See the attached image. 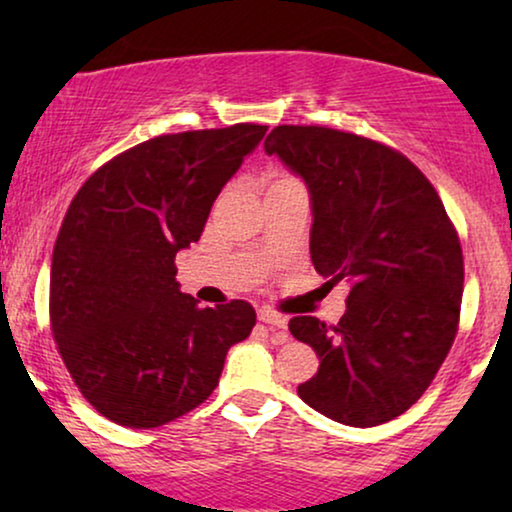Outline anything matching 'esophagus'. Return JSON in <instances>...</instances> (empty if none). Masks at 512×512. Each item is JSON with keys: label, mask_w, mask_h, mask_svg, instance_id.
I'll use <instances>...</instances> for the list:
<instances>
[{"label": "esophagus", "mask_w": 512, "mask_h": 512, "mask_svg": "<svg viewBox=\"0 0 512 512\" xmlns=\"http://www.w3.org/2000/svg\"><path fill=\"white\" fill-rule=\"evenodd\" d=\"M258 319H261L263 324H268L270 328H277V331L282 333V335H279L282 340L289 338V335H286V326H289V319H286L284 314H277L275 310H268V307H263V310L258 312Z\"/></svg>", "instance_id": "1"}]
</instances>
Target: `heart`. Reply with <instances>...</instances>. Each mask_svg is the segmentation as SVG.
Segmentation results:
<instances>
[{
    "instance_id": "1",
    "label": "heart",
    "mask_w": 512,
    "mask_h": 512,
    "mask_svg": "<svg viewBox=\"0 0 512 512\" xmlns=\"http://www.w3.org/2000/svg\"><path fill=\"white\" fill-rule=\"evenodd\" d=\"M279 181H286V179H279Z\"/></svg>"
}]
</instances>
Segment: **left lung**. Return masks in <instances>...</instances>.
Segmentation results:
<instances>
[{"label":"left lung","mask_w":512,"mask_h":512,"mask_svg":"<svg viewBox=\"0 0 512 512\" xmlns=\"http://www.w3.org/2000/svg\"><path fill=\"white\" fill-rule=\"evenodd\" d=\"M305 181L310 254L328 286L349 284L338 326L293 317L319 356L298 396L328 419L377 426L429 389L457 335L464 256L431 181L403 153L319 125H277L265 139Z\"/></svg>","instance_id":"8db88e82"}]
</instances>
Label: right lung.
Masks as SVG:
<instances>
[{"label":"right lung","mask_w":512,"mask_h":512,"mask_svg":"<svg viewBox=\"0 0 512 512\" xmlns=\"http://www.w3.org/2000/svg\"><path fill=\"white\" fill-rule=\"evenodd\" d=\"M268 125L153 137L102 165L74 195L53 247L51 328L93 408L156 429L207 401L228 349L249 338L244 300L198 307L174 256L198 242L216 195Z\"/></svg>","instance_id":"obj_1"}]
</instances>
